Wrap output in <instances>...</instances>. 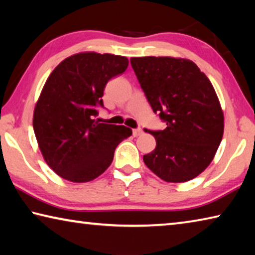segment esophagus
<instances>
[{
    "label": "esophagus",
    "instance_id": "1",
    "mask_svg": "<svg viewBox=\"0 0 255 255\" xmlns=\"http://www.w3.org/2000/svg\"><path fill=\"white\" fill-rule=\"evenodd\" d=\"M141 133H143V130H141L140 128H136V129H132V135L135 136V137H137V136H139V135H141Z\"/></svg>",
    "mask_w": 255,
    "mask_h": 255
}]
</instances>
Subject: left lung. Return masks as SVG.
<instances>
[{"instance_id":"8db88e82","label":"left lung","mask_w":255,"mask_h":255,"mask_svg":"<svg viewBox=\"0 0 255 255\" xmlns=\"http://www.w3.org/2000/svg\"><path fill=\"white\" fill-rule=\"evenodd\" d=\"M130 64L164 130L144 163L166 182H187L213 161L224 133V114L208 77L195 63L174 57H131Z\"/></svg>"}]
</instances>
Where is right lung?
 <instances>
[{"label":"right lung","mask_w":255,"mask_h":255,"mask_svg":"<svg viewBox=\"0 0 255 255\" xmlns=\"http://www.w3.org/2000/svg\"><path fill=\"white\" fill-rule=\"evenodd\" d=\"M125 56L85 51L59 63L47 79L33 111V130L46 163L60 178L82 183L101 175L130 128L102 124L103 91L127 70Z\"/></svg>","instance_id":"right-lung-1"}]
</instances>
